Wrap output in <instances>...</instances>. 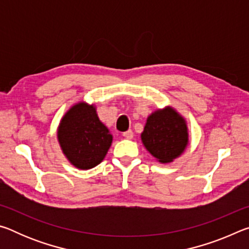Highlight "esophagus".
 <instances>
[{"label": "esophagus", "mask_w": 249, "mask_h": 249, "mask_svg": "<svg viewBox=\"0 0 249 249\" xmlns=\"http://www.w3.org/2000/svg\"><path fill=\"white\" fill-rule=\"evenodd\" d=\"M123 136H124L125 138H127V140H132V138L134 137V133H133V130H132V129H128L127 132L123 133Z\"/></svg>", "instance_id": "obj_1"}]
</instances>
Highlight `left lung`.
Listing matches in <instances>:
<instances>
[{
  "label": "left lung",
  "instance_id": "1",
  "mask_svg": "<svg viewBox=\"0 0 249 249\" xmlns=\"http://www.w3.org/2000/svg\"><path fill=\"white\" fill-rule=\"evenodd\" d=\"M141 138L147 151L158 162H172L188 147L187 121L172 107L157 108L147 117Z\"/></svg>",
  "mask_w": 249,
  "mask_h": 249
}]
</instances>
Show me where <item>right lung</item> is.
I'll return each mask as SVG.
<instances>
[{
	"label": "right lung",
	"mask_w": 249,
	"mask_h": 249,
	"mask_svg": "<svg viewBox=\"0 0 249 249\" xmlns=\"http://www.w3.org/2000/svg\"><path fill=\"white\" fill-rule=\"evenodd\" d=\"M57 140L71 165L88 170L102 162L112 145L113 136L100 121L95 105L80 101L61 117Z\"/></svg>",
	"instance_id": "1"
}]
</instances>
